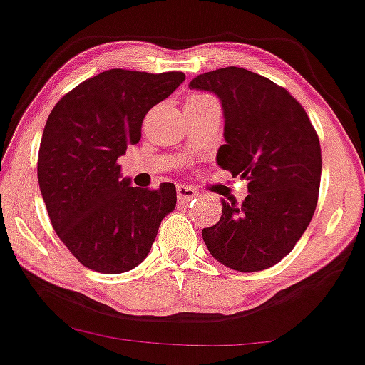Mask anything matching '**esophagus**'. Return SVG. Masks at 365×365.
Masks as SVG:
<instances>
[{"label":"esophagus","instance_id":"34e87169","mask_svg":"<svg viewBox=\"0 0 365 365\" xmlns=\"http://www.w3.org/2000/svg\"><path fill=\"white\" fill-rule=\"evenodd\" d=\"M197 195H199V194H197V190L194 187H187V185H178L177 187V197H178L180 202H188Z\"/></svg>","mask_w":365,"mask_h":365}]
</instances>
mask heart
I'll list each match as a JSON object with an SVG mask.
<instances>
[{
    "instance_id": "heart-1",
    "label": "heart",
    "mask_w": 365,
    "mask_h": 365,
    "mask_svg": "<svg viewBox=\"0 0 365 365\" xmlns=\"http://www.w3.org/2000/svg\"><path fill=\"white\" fill-rule=\"evenodd\" d=\"M209 100H212V98H210L209 95L197 93V95H192L190 98H188V102H187V103H202V102H209Z\"/></svg>"
}]
</instances>
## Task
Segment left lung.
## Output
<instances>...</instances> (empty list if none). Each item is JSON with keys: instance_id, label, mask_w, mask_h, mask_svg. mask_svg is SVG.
<instances>
[{"instance_id": "obj_1", "label": "left lung", "mask_w": 365, "mask_h": 365, "mask_svg": "<svg viewBox=\"0 0 365 365\" xmlns=\"http://www.w3.org/2000/svg\"><path fill=\"white\" fill-rule=\"evenodd\" d=\"M188 86L221 100L226 144L216 161L232 177L248 180L245 200L222 199L221 219L202 230L205 247L232 270L274 267L296 247L318 204V134L285 88L248 69L221 68Z\"/></svg>"}]
</instances>
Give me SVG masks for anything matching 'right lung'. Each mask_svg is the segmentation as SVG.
Returning a JSON list of instances; mask_svg holds the SVG:
<instances>
[{"mask_svg":"<svg viewBox=\"0 0 365 365\" xmlns=\"http://www.w3.org/2000/svg\"><path fill=\"white\" fill-rule=\"evenodd\" d=\"M183 80L180 71L108 69L80 83L52 108L38 149V185L52 227L86 269L133 270L177 205L173 183L156 190L130 187L117 160L139 143L146 113Z\"/></svg>","mask_w":365,"mask_h":365,"instance_id":"1","label":"right lung"}]
</instances>
